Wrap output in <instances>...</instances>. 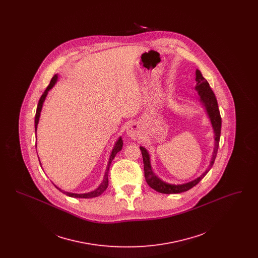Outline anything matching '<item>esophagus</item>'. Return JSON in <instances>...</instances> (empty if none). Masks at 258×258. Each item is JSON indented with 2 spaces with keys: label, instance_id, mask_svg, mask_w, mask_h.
Wrapping results in <instances>:
<instances>
[{
  "label": "esophagus",
  "instance_id": "1",
  "mask_svg": "<svg viewBox=\"0 0 258 258\" xmlns=\"http://www.w3.org/2000/svg\"><path fill=\"white\" fill-rule=\"evenodd\" d=\"M126 135H128L132 139H137L139 136L138 125L135 123H131L126 128Z\"/></svg>",
  "mask_w": 258,
  "mask_h": 258
}]
</instances>
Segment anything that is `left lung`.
<instances>
[{"label":"left lung","mask_w":258,"mask_h":258,"mask_svg":"<svg viewBox=\"0 0 258 258\" xmlns=\"http://www.w3.org/2000/svg\"><path fill=\"white\" fill-rule=\"evenodd\" d=\"M196 75H197L196 80L197 82L196 89H197V91L198 92L199 96H200V100L202 101V103L204 104V106L207 110L209 118L211 120V123H212V125L214 127V133H215V140L216 141H215V148H214V153H213V156H212L211 163H210L208 169L206 171L204 172L200 177H198L197 179L189 182V183L183 184H167V183H164L163 181L159 179L154 174V172L152 171L149 154H148L145 148L140 147L141 153H142V157H143L145 180H146L147 184L152 188H154L155 190L161 192V194H166V195L180 194V192H184V191L190 189L191 187L197 185L205 177V175L212 168V166L215 162V160L217 158L218 149H219V145H220V137H221V113H220V109H219L217 98H216L214 92L212 91L211 87L209 85L208 81L202 76L200 71H198V70H197V72H196Z\"/></svg>","instance_id":"obj_1"}]
</instances>
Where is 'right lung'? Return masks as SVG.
I'll return each instance as SVG.
<instances>
[{
    "label": "right lung",
    "mask_w": 258,
    "mask_h": 258,
    "mask_svg": "<svg viewBox=\"0 0 258 258\" xmlns=\"http://www.w3.org/2000/svg\"><path fill=\"white\" fill-rule=\"evenodd\" d=\"M56 81H57V75H54V76L52 77L51 81H50L49 85L47 86L46 90L43 92V94L41 95V97H40L39 100H38L37 112H36V117H35V130H36V131H37V123H38V120H39V115H40V111H41V108H42L43 101H44V99L46 98V95H47L48 91H49L50 89H51L52 87L54 86V84L56 83ZM122 147H123V140H122V138H119V140L116 142L115 147H114L113 151H112V153H111L110 159H109V161H108V165H107V169H106L105 175H104V179H103V181H102L101 184L98 186L97 189H95L94 191H92V192H88V194H83V195H76V194H71V192L62 191V190H61L59 187H57L56 185H55V186H56L59 190H61V192H63L64 195H67V196H69V197H78V198H93V197H98V196H100V195H101V194H102V192L107 188V186H108V170H109V166H110L111 161H112L113 159L115 158V156L117 155V153H118V152H120V151L122 150Z\"/></svg>",
    "instance_id": "right-lung-1"
}]
</instances>
